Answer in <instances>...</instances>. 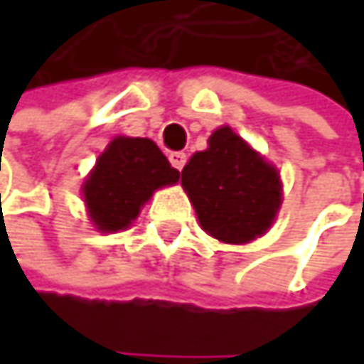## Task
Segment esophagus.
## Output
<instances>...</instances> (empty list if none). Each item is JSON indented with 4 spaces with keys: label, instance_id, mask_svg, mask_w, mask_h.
<instances>
[{
    "label": "esophagus",
    "instance_id": "obj_1",
    "mask_svg": "<svg viewBox=\"0 0 364 364\" xmlns=\"http://www.w3.org/2000/svg\"><path fill=\"white\" fill-rule=\"evenodd\" d=\"M168 160H171V164H173V168H177V171H181L183 166H185V162H187V156H185L183 151H173V154L168 156Z\"/></svg>",
    "mask_w": 364,
    "mask_h": 364
}]
</instances>
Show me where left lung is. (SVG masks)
<instances>
[{"instance_id": "8db88e82", "label": "left lung", "mask_w": 364, "mask_h": 364, "mask_svg": "<svg viewBox=\"0 0 364 364\" xmlns=\"http://www.w3.org/2000/svg\"><path fill=\"white\" fill-rule=\"evenodd\" d=\"M181 185L202 230L228 245L263 236L282 204L278 171L230 126L217 128L208 147L189 158Z\"/></svg>"}]
</instances>
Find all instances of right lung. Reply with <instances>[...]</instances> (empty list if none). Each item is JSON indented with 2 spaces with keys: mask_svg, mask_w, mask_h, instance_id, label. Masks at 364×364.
I'll return each mask as SVG.
<instances>
[{
  "mask_svg": "<svg viewBox=\"0 0 364 364\" xmlns=\"http://www.w3.org/2000/svg\"><path fill=\"white\" fill-rule=\"evenodd\" d=\"M177 181L179 171L151 139L115 136L99 156L82 193L97 230L113 234L130 228L156 189Z\"/></svg>",
  "mask_w": 364,
  "mask_h": 364,
  "instance_id": "right-lung-1",
  "label": "right lung"
}]
</instances>
